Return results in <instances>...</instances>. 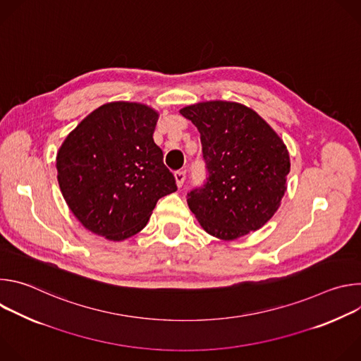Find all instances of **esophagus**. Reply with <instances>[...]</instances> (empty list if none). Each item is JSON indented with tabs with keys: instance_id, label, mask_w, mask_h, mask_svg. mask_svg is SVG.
I'll return each instance as SVG.
<instances>
[{
	"instance_id": "esophagus-1",
	"label": "esophagus",
	"mask_w": 361,
	"mask_h": 361,
	"mask_svg": "<svg viewBox=\"0 0 361 361\" xmlns=\"http://www.w3.org/2000/svg\"><path fill=\"white\" fill-rule=\"evenodd\" d=\"M174 178H176V184L177 187H181L185 181V171H176L174 173Z\"/></svg>"
}]
</instances>
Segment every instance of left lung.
<instances>
[{"label":"left lung","mask_w":361,"mask_h":361,"mask_svg":"<svg viewBox=\"0 0 361 361\" xmlns=\"http://www.w3.org/2000/svg\"><path fill=\"white\" fill-rule=\"evenodd\" d=\"M201 135L209 180L188 194L205 233L223 241L262 228L279 210L290 173L288 149L270 124L234 101H202L180 110Z\"/></svg>","instance_id":"obj_1"}]
</instances>
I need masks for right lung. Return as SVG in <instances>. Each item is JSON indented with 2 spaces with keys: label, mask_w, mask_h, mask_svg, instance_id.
<instances>
[{
  "label": "right lung",
  "mask_w": 361,
  "mask_h": 361,
  "mask_svg": "<svg viewBox=\"0 0 361 361\" xmlns=\"http://www.w3.org/2000/svg\"><path fill=\"white\" fill-rule=\"evenodd\" d=\"M159 117L141 102H107L61 144L56 159L61 194L92 234L111 241L137 234L157 201L177 190L152 138Z\"/></svg>",
  "instance_id": "1"
}]
</instances>
